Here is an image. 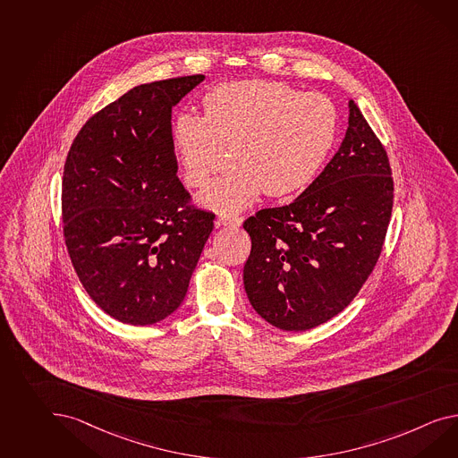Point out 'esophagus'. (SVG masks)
I'll use <instances>...</instances> for the list:
<instances>
[{
	"mask_svg": "<svg viewBox=\"0 0 458 458\" xmlns=\"http://www.w3.org/2000/svg\"><path fill=\"white\" fill-rule=\"evenodd\" d=\"M244 223L242 217L235 216V217H227V216H219L216 219V227H221V225H229V227H239L241 224Z\"/></svg>",
	"mask_w": 458,
	"mask_h": 458,
	"instance_id": "esophagus-1",
	"label": "esophagus"
}]
</instances>
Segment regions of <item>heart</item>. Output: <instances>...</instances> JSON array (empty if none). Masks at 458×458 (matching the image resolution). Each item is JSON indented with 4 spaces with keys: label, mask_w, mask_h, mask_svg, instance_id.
<instances>
[{
    "label": "heart",
    "mask_w": 458,
    "mask_h": 458,
    "mask_svg": "<svg viewBox=\"0 0 458 458\" xmlns=\"http://www.w3.org/2000/svg\"><path fill=\"white\" fill-rule=\"evenodd\" d=\"M204 114L181 111L171 140L192 188L209 181L221 144L234 167L198 196L200 208L246 211L266 191L281 198L316 179L337 138V111L317 93L269 80L223 82L204 96Z\"/></svg>",
    "instance_id": "obj_1"
}]
</instances>
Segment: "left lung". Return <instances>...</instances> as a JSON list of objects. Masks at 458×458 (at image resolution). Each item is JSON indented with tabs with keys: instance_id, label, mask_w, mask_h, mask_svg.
Listing matches in <instances>:
<instances>
[{
	"instance_id": "1",
	"label": "left lung",
	"mask_w": 458,
	"mask_h": 458,
	"mask_svg": "<svg viewBox=\"0 0 458 458\" xmlns=\"http://www.w3.org/2000/svg\"><path fill=\"white\" fill-rule=\"evenodd\" d=\"M390 174L384 146L351 99L349 128L324 171L291 204L244 223L252 242L244 289L259 316L299 332L352 302L387 234Z\"/></svg>"
}]
</instances>
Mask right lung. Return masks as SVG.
<instances>
[{
  "label": "right lung",
  "mask_w": 458,
  "mask_h": 458,
  "mask_svg": "<svg viewBox=\"0 0 458 458\" xmlns=\"http://www.w3.org/2000/svg\"><path fill=\"white\" fill-rule=\"evenodd\" d=\"M206 76L140 84L78 132L63 173L64 241L82 287L107 316H171L214 227L189 206L171 140L173 107Z\"/></svg>",
  "instance_id": "obj_1"
}]
</instances>
